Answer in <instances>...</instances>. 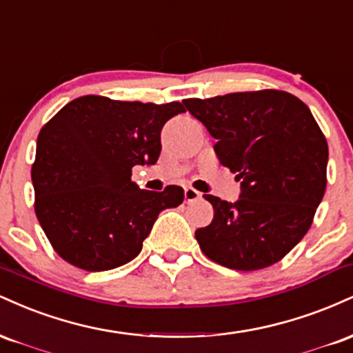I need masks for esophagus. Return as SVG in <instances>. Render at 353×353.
Here are the masks:
<instances>
[{
    "label": "esophagus",
    "instance_id": "esophagus-1",
    "mask_svg": "<svg viewBox=\"0 0 353 353\" xmlns=\"http://www.w3.org/2000/svg\"><path fill=\"white\" fill-rule=\"evenodd\" d=\"M184 199L185 202H196L201 199V192L199 190L192 189V188H185L184 189Z\"/></svg>",
    "mask_w": 353,
    "mask_h": 353
}]
</instances>
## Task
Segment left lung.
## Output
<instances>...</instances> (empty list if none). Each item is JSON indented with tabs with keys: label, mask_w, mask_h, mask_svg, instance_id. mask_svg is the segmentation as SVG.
Returning <instances> with one entry per match:
<instances>
[{
	"label": "left lung",
	"mask_w": 353,
	"mask_h": 353,
	"mask_svg": "<svg viewBox=\"0 0 353 353\" xmlns=\"http://www.w3.org/2000/svg\"><path fill=\"white\" fill-rule=\"evenodd\" d=\"M182 103L241 181L236 202L204 194L214 219L196 230L201 250L244 272L275 264L305 236L325 192L329 145L317 121L301 99L277 89Z\"/></svg>",
	"instance_id": "1"
}]
</instances>
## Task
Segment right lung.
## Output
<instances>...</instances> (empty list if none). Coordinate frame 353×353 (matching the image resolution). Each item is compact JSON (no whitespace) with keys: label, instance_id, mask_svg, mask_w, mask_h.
<instances>
[{"label":"right lung","instance_id":"1","mask_svg":"<svg viewBox=\"0 0 353 353\" xmlns=\"http://www.w3.org/2000/svg\"><path fill=\"white\" fill-rule=\"evenodd\" d=\"M185 109L81 96L43 125L31 169L34 212L52 249L71 265L101 272L143 249L161 210L184 201L179 185L139 189L134 165H152L161 131Z\"/></svg>","mask_w":353,"mask_h":353}]
</instances>
